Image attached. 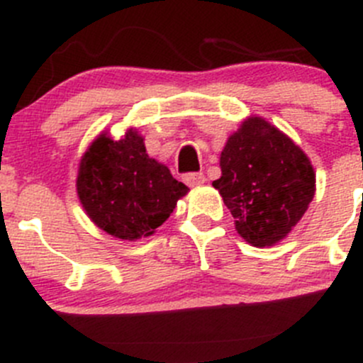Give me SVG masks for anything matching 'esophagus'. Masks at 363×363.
<instances>
[{"label":"esophagus","instance_id":"1","mask_svg":"<svg viewBox=\"0 0 363 363\" xmlns=\"http://www.w3.org/2000/svg\"><path fill=\"white\" fill-rule=\"evenodd\" d=\"M183 182L189 186H199L206 182V178H204L203 173H186L183 174Z\"/></svg>","mask_w":363,"mask_h":363}]
</instances>
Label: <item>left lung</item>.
I'll return each instance as SVG.
<instances>
[{
    "label": "left lung",
    "mask_w": 363,
    "mask_h": 363,
    "mask_svg": "<svg viewBox=\"0 0 363 363\" xmlns=\"http://www.w3.org/2000/svg\"><path fill=\"white\" fill-rule=\"evenodd\" d=\"M220 167L213 186L233 213L239 236L252 246L286 238L315 197L308 155L260 117L246 118L227 140Z\"/></svg>",
    "instance_id": "1"
}]
</instances>
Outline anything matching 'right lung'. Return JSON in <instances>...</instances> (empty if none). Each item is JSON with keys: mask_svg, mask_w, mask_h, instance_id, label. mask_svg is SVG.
<instances>
[{"mask_svg": "<svg viewBox=\"0 0 363 363\" xmlns=\"http://www.w3.org/2000/svg\"><path fill=\"white\" fill-rule=\"evenodd\" d=\"M77 192L89 218L110 236L148 238L162 225L189 186L150 159L143 138L129 129L122 140L99 134L80 160Z\"/></svg>", "mask_w": 363, "mask_h": 363, "instance_id": "add662e5", "label": "right lung"}]
</instances>
